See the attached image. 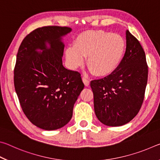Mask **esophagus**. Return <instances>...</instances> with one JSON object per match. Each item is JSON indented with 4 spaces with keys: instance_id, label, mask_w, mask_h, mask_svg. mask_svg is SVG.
<instances>
[{
    "instance_id": "esophagus-1",
    "label": "esophagus",
    "mask_w": 160,
    "mask_h": 160,
    "mask_svg": "<svg viewBox=\"0 0 160 160\" xmlns=\"http://www.w3.org/2000/svg\"><path fill=\"white\" fill-rule=\"evenodd\" d=\"M82 80L83 83L85 84V85L86 87H88L89 85H90V81H89L88 79H87L86 78L83 77V78H82Z\"/></svg>"
}]
</instances>
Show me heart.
<instances>
[{
    "mask_svg": "<svg viewBox=\"0 0 160 160\" xmlns=\"http://www.w3.org/2000/svg\"><path fill=\"white\" fill-rule=\"evenodd\" d=\"M126 43L121 35L102 30L87 31L78 35L74 46L68 47L65 51L70 68L75 69L87 63L97 76H107L113 73L124 57Z\"/></svg>",
    "mask_w": 160,
    "mask_h": 160,
    "instance_id": "b5f03b06",
    "label": "heart"
}]
</instances>
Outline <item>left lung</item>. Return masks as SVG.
<instances>
[{
  "mask_svg": "<svg viewBox=\"0 0 160 160\" xmlns=\"http://www.w3.org/2000/svg\"><path fill=\"white\" fill-rule=\"evenodd\" d=\"M126 37L125 55L117 69L90 82L96 116L108 126L130 122L139 112L144 99L148 74L145 51L128 30Z\"/></svg>",
  "mask_w": 160,
  "mask_h": 160,
  "instance_id": "8db88e82",
  "label": "left lung"
}]
</instances>
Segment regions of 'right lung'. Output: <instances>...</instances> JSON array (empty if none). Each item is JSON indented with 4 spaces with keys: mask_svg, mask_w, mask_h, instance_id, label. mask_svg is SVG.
I'll list each match as a JSON object with an SVG mask.
<instances>
[{
    "mask_svg": "<svg viewBox=\"0 0 160 160\" xmlns=\"http://www.w3.org/2000/svg\"><path fill=\"white\" fill-rule=\"evenodd\" d=\"M67 27L47 26L27 35L18 49L14 85L23 112L39 128L53 131L69 122L84 84L78 72L65 68L63 37Z\"/></svg>",
    "mask_w": 160,
    "mask_h": 160,
    "instance_id": "right-lung-1",
    "label": "right lung"
}]
</instances>
